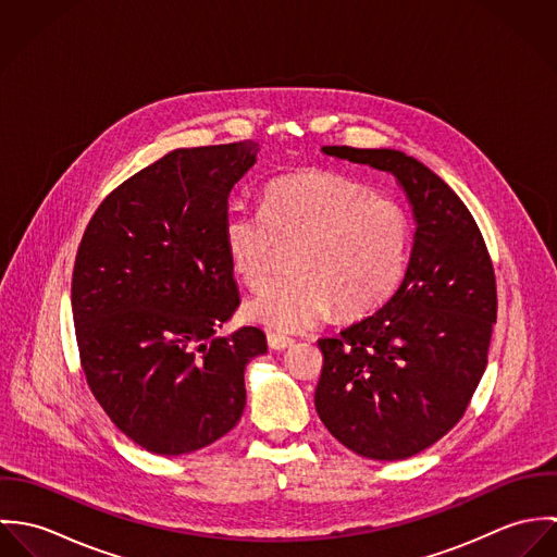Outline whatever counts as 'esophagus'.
<instances>
[{"label": "esophagus", "mask_w": 557, "mask_h": 557, "mask_svg": "<svg viewBox=\"0 0 557 557\" xmlns=\"http://www.w3.org/2000/svg\"><path fill=\"white\" fill-rule=\"evenodd\" d=\"M294 345V338L292 336H285V334H276V332H268V347L274 349V351H283L287 347Z\"/></svg>", "instance_id": "1"}]
</instances>
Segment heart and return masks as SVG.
I'll use <instances>...</instances> for the list:
<instances>
[{"label": "heart", "instance_id": "heart-1", "mask_svg": "<svg viewBox=\"0 0 557 557\" xmlns=\"http://www.w3.org/2000/svg\"><path fill=\"white\" fill-rule=\"evenodd\" d=\"M230 263L244 285L263 289L292 248L294 276L244 307L276 332H300L334 311L360 318L395 292L405 270L411 221L391 197L336 173L311 171L274 180L261 210L230 208L223 221Z\"/></svg>", "mask_w": 557, "mask_h": 557}]
</instances>
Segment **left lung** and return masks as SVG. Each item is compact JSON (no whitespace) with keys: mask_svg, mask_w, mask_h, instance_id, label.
<instances>
[{"mask_svg":"<svg viewBox=\"0 0 557 557\" xmlns=\"http://www.w3.org/2000/svg\"><path fill=\"white\" fill-rule=\"evenodd\" d=\"M321 154L391 173L416 232L393 298L319 338L315 407L356 455L407 459L459 422L486 369L497 318L493 265L466 203L420 160L391 148L325 146Z\"/></svg>","mask_w":557,"mask_h":557,"instance_id":"1","label":"left lung"}]
</instances>
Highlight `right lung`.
<instances>
[{
	"label": "right lung",
	"mask_w": 557,
	"mask_h": 557,
	"mask_svg": "<svg viewBox=\"0 0 557 557\" xmlns=\"http://www.w3.org/2000/svg\"><path fill=\"white\" fill-rule=\"evenodd\" d=\"M259 144L177 148L120 184L91 216L73 272L87 384L141 448L180 457L230 433L259 327L219 330L238 307L223 239L232 188Z\"/></svg>",
	"instance_id": "1"
}]
</instances>
